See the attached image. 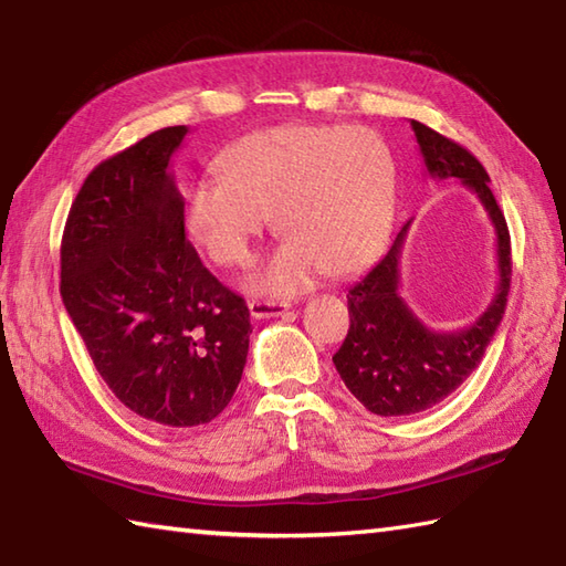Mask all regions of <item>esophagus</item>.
I'll return each instance as SVG.
<instances>
[{
  "instance_id": "obj_1",
  "label": "esophagus",
  "mask_w": 566,
  "mask_h": 566,
  "mask_svg": "<svg viewBox=\"0 0 566 566\" xmlns=\"http://www.w3.org/2000/svg\"><path fill=\"white\" fill-rule=\"evenodd\" d=\"M250 308V316L255 321L262 318H276V316H284L286 311H290V304L286 302H260V298H252L248 304Z\"/></svg>"
}]
</instances>
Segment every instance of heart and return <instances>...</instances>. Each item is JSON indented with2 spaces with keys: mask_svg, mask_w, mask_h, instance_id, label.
Here are the masks:
<instances>
[{
  "mask_svg": "<svg viewBox=\"0 0 566 566\" xmlns=\"http://www.w3.org/2000/svg\"><path fill=\"white\" fill-rule=\"evenodd\" d=\"M219 179L191 187L185 223L191 240L221 264L240 268L274 213L286 243L248 276V290L292 296L323 272L363 270L389 233L396 160L367 126L286 124L228 146Z\"/></svg>",
  "mask_w": 566,
  "mask_h": 566,
  "instance_id": "heart-1",
  "label": "heart"
}]
</instances>
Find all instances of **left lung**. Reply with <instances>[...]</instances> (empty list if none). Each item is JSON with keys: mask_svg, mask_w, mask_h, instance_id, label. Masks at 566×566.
I'll list each match as a JSON object with an SVG mask.
<instances>
[{"mask_svg": "<svg viewBox=\"0 0 566 566\" xmlns=\"http://www.w3.org/2000/svg\"><path fill=\"white\" fill-rule=\"evenodd\" d=\"M432 179L454 177L484 203L496 231L499 286L489 308L472 326L460 331H430L399 292V258L408 221L375 268L347 292L350 331L333 355L345 387L367 411L377 416H413L448 399L482 363L506 311L511 290V235L506 219L489 189L484 165L460 143L411 122Z\"/></svg>", "mask_w": 566, "mask_h": 566, "instance_id": "obj_1", "label": "left lung"}]
</instances>
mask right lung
Returning a JSON list of instances; mask_svg holds the SVG:
<instances>
[{"mask_svg": "<svg viewBox=\"0 0 566 566\" xmlns=\"http://www.w3.org/2000/svg\"><path fill=\"white\" fill-rule=\"evenodd\" d=\"M187 126L160 128L84 179L60 245V294L116 399L160 426L219 416L243 377L250 311L185 235L170 158Z\"/></svg>", "mask_w": 566, "mask_h": 566, "instance_id": "add662e5", "label": "right lung"}]
</instances>
